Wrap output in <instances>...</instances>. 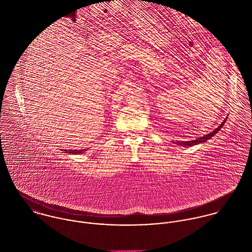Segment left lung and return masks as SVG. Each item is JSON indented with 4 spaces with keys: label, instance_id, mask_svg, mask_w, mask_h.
<instances>
[{
    "label": "left lung",
    "instance_id": "obj_1",
    "mask_svg": "<svg viewBox=\"0 0 252 252\" xmlns=\"http://www.w3.org/2000/svg\"><path fill=\"white\" fill-rule=\"evenodd\" d=\"M227 120V117L223 120V122H221V124H219V126L216 128L214 131H212L211 133H209V134H207V135H204V136H202V137H200V138H197V139H195V140H192V141H187V142H185V141H183V142H175L177 144H180L181 146H185V145H188V146H191V145H194V144H200V143H204V142H206V141H208V140H210L212 137H214L215 135H216V133L222 128V126L224 125V123H225V121Z\"/></svg>",
    "mask_w": 252,
    "mask_h": 252
}]
</instances>
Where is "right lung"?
I'll return each instance as SVG.
<instances>
[{
    "label": "right lung",
    "instance_id": "add662e5",
    "mask_svg": "<svg viewBox=\"0 0 252 252\" xmlns=\"http://www.w3.org/2000/svg\"><path fill=\"white\" fill-rule=\"evenodd\" d=\"M88 148H81V149H63V148H60V150L62 151H65L67 153H70V154H81L83 152H85Z\"/></svg>",
    "mask_w": 252,
    "mask_h": 252
}]
</instances>
